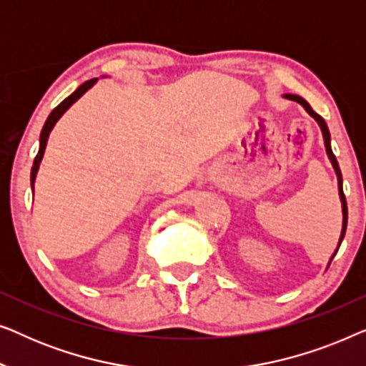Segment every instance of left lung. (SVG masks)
<instances>
[{"instance_id":"left-lung-1","label":"left lung","mask_w":366,"mask_h":366,"mask_svg":"<svg viewBox=\"0 0 366 366\" xmlns=\"http://www.w3.org/2000/svg\"><path fill=\"white\" fill-rule=\"evenodd\" d=\"M283 97L288 98V99H292V102H297V103L302 104V107H303L305 109H307V113L310 114V117L315 118V122H317V123L320 124V128H322V133H323V139H325V148H327V154H328L330 162H332V164H333L335 173H337V178H338V193H340V202H342V212H343V224H342V234H340V239H338V247H337V249H335V253L332 254V258H330V263H332L333 257H335V254H337L340 244H342L343 238H345V232H347V222H348V208H347V199H345V194H343V178H342V172H340L338 162H337V158H335V154H333V152H332V143H330V142H332V139H330V132H328L327 123H325V119H323L322 117H320L318 113L313 112L312 107H310L307 99H303L302 97H298V94H290V93H288V94H283ZM328 267H330V264H328Z\"/></svg>"}]
</instances>
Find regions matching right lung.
I'll list each match as a JSON object with an SVG mask.
<instances>
[{"label":"right lung","mask_w":366,"mask_h":366,"mask_svg":"<svg viewBox=\"0 0 366 366\" xmlns=\"http://www.w3.org/2000/svg\"><path fill=\"white\" fill-rule=\"evenodd\" d=\"M97 81H98V78H93V79H89V81H84L81 86L76 88V92H73L66 99H63V102L59 103L51 113H49L46 123H44V127L41 129V134H39V149H38V154H36V158H34L33 168H31V189H33V192H34V179H36V174H38V169H39V163H41V159H43L44 149H46V143H48V137H49V133H51L53 127L56 124L58 119L63 117L64 112H66V109L71 107L74 102H78V99L81 98L83 94L86 93L88 89L92 88Z\"/></svg>","instance_id":"1"}]
</instances>
